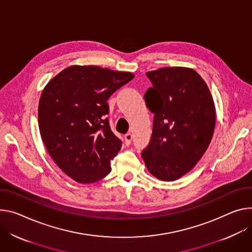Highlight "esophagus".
Instances as JSON below:
<instances>
[{
  "mask_svg": "<svg viewBox=\"0 0 252 252\" xmlns=\"http://www.w3.org/2000/svg\"><path fill=\"white\" fill-rule=\"evenodd\" d=\"M131 140H132V134H131L130 132H128V133H126V134L125 135V142H126V146H129V145H130Z\"/></svg>",
  "mask_w": 252,
  "mask_h": 252,
  "instance_id": "1",
  "label": "esophagus"
}]
</instances>
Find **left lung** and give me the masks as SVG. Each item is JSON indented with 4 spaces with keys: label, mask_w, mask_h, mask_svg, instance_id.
Returning a JSON list of instances; mask_svg holds the SVG:
<instances>
[{
    "label": "left lung",
    "mask_w": 252,
    "mask_h": 252,
    "mask_svg": "<svg viewBox=\"0 0 252 252\" xmlns=\"http://www.w3.org/2000/svg\"><path fill=\"white\" fill-rule=\"evenodd\" d=\"M146 75L153 86L144 98L154 124L142 157L153 176L175 181L196 166L210 145L216 123L213 97L191 68L164 67Z\"/></svg>",
    "instance_id": "1"
}]
</instances>
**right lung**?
Returning <instances> with one entry per match:
<instances>
[{
  "mask_svg": "<svg viewBox=\"0 0 252 252\" xmlns=\"http://www.w3.org/2000/svg\"><path fill=\"white\" fill-rule=\"evenodd\" d=\"M133 77L99 66L72 65L43 89L38 106L41 138L56 165L74 181L90 184L109 174L122 141L105 118L106 101Z\"/></svg>",
  "mask_w": 252,
  "mask_h": 252,
  "instance_id": "obj_1",
  "label": "right lung"
}]
</instances>
